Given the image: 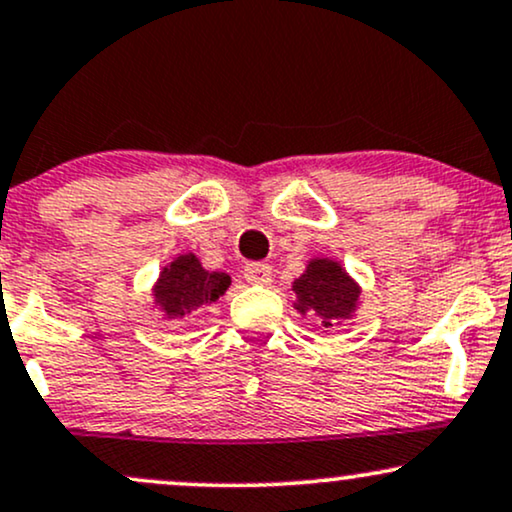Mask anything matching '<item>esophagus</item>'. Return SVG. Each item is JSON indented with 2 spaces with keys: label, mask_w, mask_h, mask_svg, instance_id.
Segmentation results:
<instances>
[{
  "label": "esophagus",
  "mask_w": 512,
  "mask_h": 512,
  "mask_svg": "<svg viewBox=\"0 0 512 512\" xmlns=\"http://www.w3.org/2000/svg\"><path fill=\"white\" fill-rule=\"evenodd\" d=\"M243 276L250 283H255V286H267V283L272 281V267L264 262H250L248 267L243 269Z\"/></svg>",
  "instance_id": "obj_1"
}]
</instances>
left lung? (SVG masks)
<instances>
[{
  "instance_id": "1",
  "label": "left lung",
  "mask_w": 512,
  "mask_h": 512,
  "mask_svg": "<svg viewBox=\"0 0 512 512\" xmlns=\"http://www.w3.org/2000/svg\"><path fill=\"white\" fill-rule=\"evenodd\" d=\"M291 291L295 293V310L303 317H317L329 329L355 317L362 288L341 262L312 257L305 264V272L293 281Z\"/></svg>"
}]
</instances>
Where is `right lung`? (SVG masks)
<instances>
[{
	"mask_svg": "<svg viewBox=\"0 0 512 512\" xmlns=\"http://www.w3.org/2000/svg\"><path fill=\"white\" fill-rule=\"evenodd\" d=\"M231 286V276L226 272H209L202 267L200 257L193 252H183L164 264L155 286H152V307L162 312L166 322H178L200 310V307L217 303Z\"/></svg>",
	"mask_w": 512,
	"mask_h": 512,
	"instance_id": "obj_1",
	"label": "right lung"
}]
</instances>
